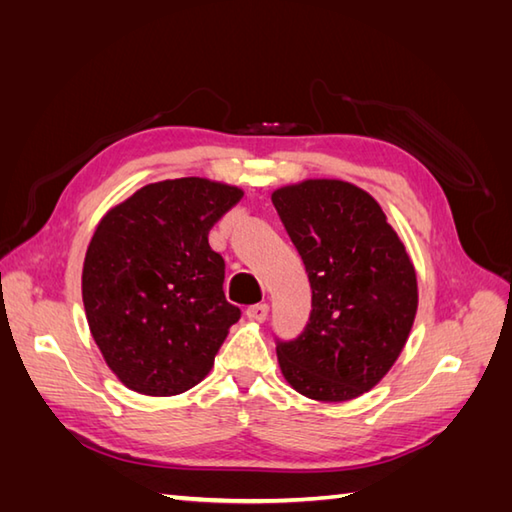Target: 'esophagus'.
Here are the masks:
<instances>
[{
  "label": "esophagus",
  "instance_id": "1",
  "mask_svg": "<svg viewBox=\"0 0 512 512\" xmlns=\"http://www.w3.org/2000/svg\"><path fill=\"white\" fill-rule=\"evenodd\" d=\"M246 317L250 321H257V323L266 321V317H268V303H255V306L246 308Z\"/></svg>",
  "mask_w": 512,
  "mask_h": 512
}]
</instances>
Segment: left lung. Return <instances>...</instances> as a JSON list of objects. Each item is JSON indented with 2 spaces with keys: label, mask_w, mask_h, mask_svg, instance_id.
I'll return each mask as SVG.
<instances>
[{
  "label": "left lung",
  "mask_w": 512,
  "mask_h": 512,
  "mask_svg": "<svg viewBox=\"0 0 512 512\" xmlns=\"http://www.w3.org/2000/svg\"><path fill=\"white\" fill-rule=\"evenodd\" d=\"M312 288L303 332L277 341L281 374L321 402L361 396L407 343L418 308L416 270L378 202L343 180H306L273 193Z\"/></svg>",
  "instance_id": "left-lung-1"
}]
</instances>
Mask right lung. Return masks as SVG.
Listing matches in <instances>:
<instances>
[{
    "label": "right lung",
    "instance_id": "obj_1",
    "mask_svg": "<svg viewBox=\"0 0 512 512\" xmlns=\"http://www.w3.org/2000/svg\"><path fill=\"white\" fill-rule=\"evenodd\" d=\"M242 189L204 178L147 184L96 226L81 290L96 345L118 380L176 396L211 372L242 312L224 297L209 231Z\"/></svg>",
    "mask_w": 512,
    "mask_h": 512
}]
</instances>
